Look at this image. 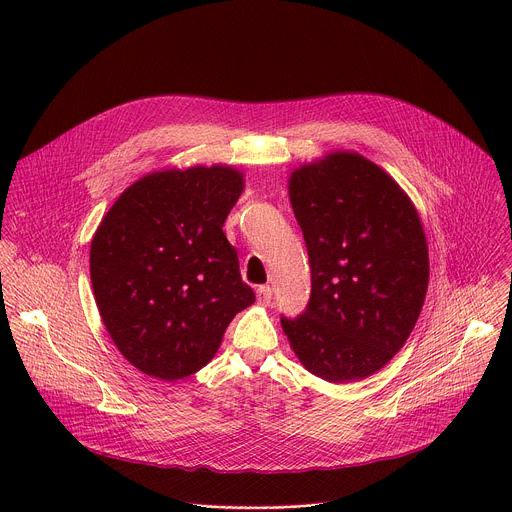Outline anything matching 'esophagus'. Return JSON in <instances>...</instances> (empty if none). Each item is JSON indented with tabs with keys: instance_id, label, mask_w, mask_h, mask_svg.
<instances>
[{
	"instance_id": "esophagus-1",
	"label": "esophagus",
	"mask_w": 512,
	"mask_h": 512,
	"mask_svg": "<svg viewBox=\"0 0 512 512\" xmlns=\"http://www.w3.org/2000/svg\"><path fill=\"white\" fill-rule=\"evenodd\" d=\"M272 288L270 286H260L256 290V297H258V303L260 305H270L272 303Z\"/></svg>"
}]
</instances>
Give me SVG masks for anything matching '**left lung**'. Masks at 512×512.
<instances>
[{"instance_id": "left-lung-1", "label": "left lung", "mask_w": 512, "mask_h": 512, "mask_svg": "<svg viewBox=\"0 0 512 512\" xmlns=\"http://www.w3.org/2000/svg\"><path fill=\"white\" fill-rule=\"evenodd\" d=\"M311 297L282 317L299 363L329 382L361 380L410 337L428 292V242L400 185L355 151H335L290 177Z\"/></svg>"}]
</instances>
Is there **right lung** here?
<instances>
[{
  "label": "right lung",
  "mask_w": 512,
  "mask_h": 512,
  "mask_svg": "<svg viewBox=\"0 0 512 512\" xmlns=\"http://www.w3.org/2000/svg\"><path fill=\"white\" fill-rule=\"evenodd\" d=\"M244 191L226 165L155 171L130 185L90 244L106 331L130 365L179 380L207 365L256 295L222 224Z\"/></svg>",
  "instance_id": "add662e5"
}]
</instances>
